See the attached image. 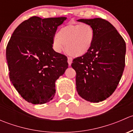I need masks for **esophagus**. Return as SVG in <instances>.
<instances>
[{
	"instance_id": "esophagus-1",
	"label": "esophagus",
	"mask_w": 133,
	"mask_h": 133,
	"mask_svg": "<svg viewBox=\"0 0 133 133\" xmlns=\"http://www.w3.org/2000/svg\"><path fill=\"white\" fill-rule=\"evenodd\" d=\"M68 64H69V66H71V63H72V58H68Z\"/></svg>"
}]
</instances>
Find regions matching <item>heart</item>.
<instances>
[{"instance_id": "obj_1", "label": "heart", "mask_w": 133, "mask_h": 133, "mask_svg": "<svg viewBox=\"0 0 133 133\" xmlns=\"http://www.w3.org/2000/svg\"><path fill=\"white\" fill-rule=\"evenodd\" d=\"M95 32L87 24H69L62 27L53 39L55 50L60 52L64 49L67 54L73 57H80L86 54L91 48Z\"/></svg>"}]
</instances>
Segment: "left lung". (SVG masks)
<instances>
[{"label":"left lung","instance_id":"8db88e82","mask_svg":"<svg viewBox=\"0 0 133 133\" xmlns=\"http://www.w3.org/2000/svg\"><path fill=\"white\" fill-rule=\"evenodd\" d=\"M90 25L95 38L89 51L73 60L76 71V91L84 100L100 102L117 88L125 68L124 40L110 22L100 18L79 19Z\"/></svg>","mask_w":133,"mask_h":133}]
</instances>
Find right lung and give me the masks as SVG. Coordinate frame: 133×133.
Listing matches in <instances>:
<instances>
[{"instance_id": "right-lung-1", "label": "right lung", "mask_w": 133, "mask_h": 133, "mask_svg": "<svg viewBox=\"0 0 133 133\" xmlns=\"http://www.w3.org/2000/svg\"><path fill=\"white\" fill-rule=\"evenodd\" d=\"M65 17H31L12 34L6 48L11 82L22 98L33 104L53 98L55 82L68 68V58L55 51L53 39Z\"/></svg>"}]
</instances>
